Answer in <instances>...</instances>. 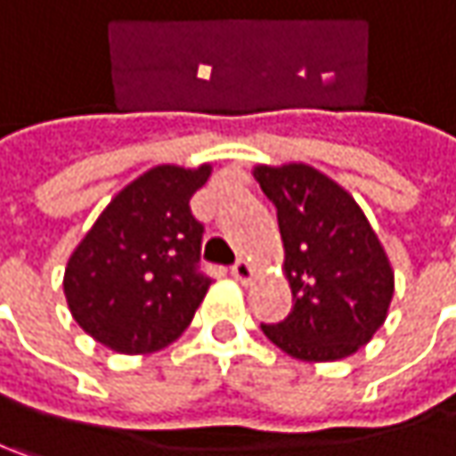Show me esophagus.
Returning <instances> with one entry per match:
<instances>
[{
    "mask_svg": "<svg viewBox=\"0 0 456 456\" xmlns=\"http://www.w3.org/2000/svg\"><path fill=\"white\" fill-rule=\"evenodd\" d=\"M232 276H234L240 283H250L255 276L253 263H248V260H237V263L232 265Z\"/></svg>",
    "mask_w": 456,
    "mask_h": 456,
    "instance_id": "34e87169",
    "label": "esophagus"
}]
</instances>
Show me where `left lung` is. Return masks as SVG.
Returning a JSON list of instances; mask_svg holds the SVG:
<instances>
[{
    "mask_svg": "<svg viewBox=\"0 0 456 456\" xmlns=\"http://www.w3.org/2000/svg\"><path fill=\"white\" fill-rule=\"evenodd\" d=\"M276 206L283 276L294 307L265 338L309 363L354 356L385 325L395 271L362 206L333 177L305 162L255 165Z\"/></svg>",
    "mask_w": 456,
    "mask_h": 456,
    "instance_id": "1",
    "label": "left lung"
}]
</instances>
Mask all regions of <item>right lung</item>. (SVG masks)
Returning a JSON list of instances; mask_svg holds the SVG:
<instances>
[{
	"label": "right lung",
	"mask_w": 456,
	"mask_h": 456,
	"mask_svg": "<svg viewBox=\"0 0 456 456\" xmlns=\"http://www.w3.org/2000/svg\"><path fill=\"white\" fill-rule=\"evenodd\" d=\"M211 165H157L102 208L69 255L64 297L77 325L110 351H162L191 325L211 279L199 273L203 227L191 196Z\"/></svg>",
	"instance_id": "right-lung-1"
}]
</instances>
